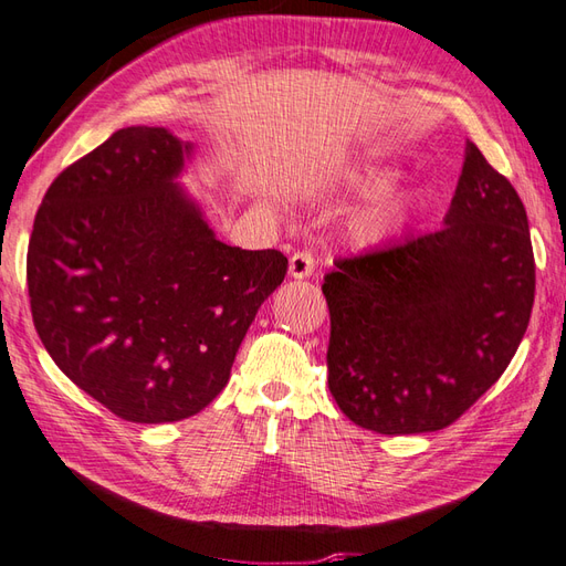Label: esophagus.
Segmentation results:
<instances>
[{
	"mask_svg": "<svg viewBox=\"0 0 566 566\" xmlns=\"http://www.w3.org/2000/svg\"><path fill=\"white\" fill-rule=\"evenodd\" d=\"M313 270H315V260L311 253L301 251V253H294L292 258H289V277L306 280V277H311Z\"/></svg>",
	"mask_w": 566,
	"mask_h": 566,
	"instance_id": "34e87169",
	"label": "esophagus"
}]
</instances>
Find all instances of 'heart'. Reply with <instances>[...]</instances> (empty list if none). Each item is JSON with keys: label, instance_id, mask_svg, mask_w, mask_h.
Instances as JSON below:
<instances>
[{"label": "heart", "instance_id": "1", "mask_svg": "<svg viewBox=\"0 0 566 566\" xmlns=\"http://www.w3.org/2000/svg\"><path fill=\"white\" fill-rule=\"evenodd\" d=\"M396 178L398 166L380 159V156H364V159L345 166L337 174L335 186L339 190L357 195L374 192L371 200L347 223L349 241L359 251H376L400 231L410 195L400 186H390Z\"/></svg>", "mask_w": 566, "mask_h": 566}]
</instances>
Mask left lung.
Masks as SVG:
<instances>
[{"mask_svg":"<svg viewBox=\"0 0 566 566\" xmlns=\"http://www.w3.org/2000/svg\"><path fill=\"white\" fill-rule=\"evenodd\" d=\"M323 294L339 410L388 437L449 427L506 371L531 321L535 262L518 192L468 142L443 227L337 260Z\"/></svg>","mask_w":566,"mask_h":566,"instance_id":"left-lung-1","label":"left lung"}]
</instances>
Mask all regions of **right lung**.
<instances>
[{"label": "right lung", "instance_id": "right-lung-1", "mask_svg": "<svg viewBox=\"0 0 566 566\" xmlns=\"http://www.w3.org/2000/svg\"><path fill=\"white\" fill-rule=\"evenodd\" d=\"M197 144L123 127L52 180L25 260L35 331L91 398L127 422L192 417L229 384L280 251L217 239L182 186Z\"/></svg>", "mask_w": 566, "mask_h": 566}]
</instances>
